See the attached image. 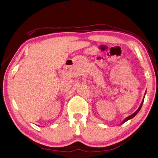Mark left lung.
<instances>
[{"instance_id": "1", "label": "left lung", "mask_w": 158, "mask_h": 158, "mask_svg": "<svg viewBox=\"0 0 158 158\" xmlns=\"http://www.w3.org/2000/svg\"><path fill=\"white\" fill-rule=\"evenodd\" d=\"M143 102H144V99H143V102H142V103H141V105H140V107H139L138 108V110L136 111V112H135V113H134V114H131V116H128L127 117V118H126L125 119V120H124V121H123V123H125L126 121H127V120H129V119H131V118H134V117L135 116V115H136V114L138 113V112H139V111H140V109H141V107H142V106H143Z\"/></svg>"}]
</instances>
